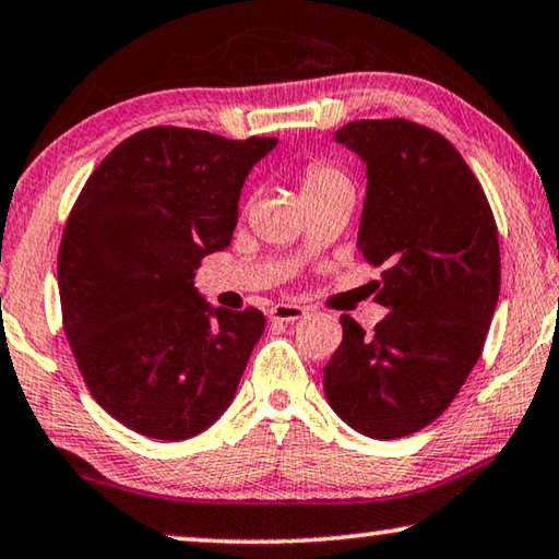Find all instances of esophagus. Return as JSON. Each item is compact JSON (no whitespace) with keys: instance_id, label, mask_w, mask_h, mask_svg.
Wrapping results in <instances>:
<instances>
[{"instance_id":"34e87169","label":"esophagus","mask_w":559,"mask_h":559,"mask_svg":"<svg viewBox=\"0 0 559 559\" xmlns=\"http://www.w3.org/2000/svg\"><path fill=\"white\" fill-rule=\"evenodd\" d=\"M269 313H271V321L294 323V321H298V318H304L308 313V308L298 306V304H276Z\"/></svg>"}]
</instances>
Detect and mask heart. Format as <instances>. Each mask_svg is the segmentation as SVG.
Masks as SVG:
<instances>
[{
  "instance_id": "b5f03b06",
  "label": "heart",
  "mask_w": 559,
  "mask_h": 559,
  "mask_svg": "<svg viewBox=\"0 0 559 559\" xmlns=\"http://www.w3.org/2000/svg\"><path fill=\"white\" fill-rule=\"evenodd\" d=\"M341 181H348V176H345L341 168L323 164V162L308 164L304 168V174H300V189H304V197H311V193L331 189V186L341 183Z\"/></svg>"
}]
</instances>
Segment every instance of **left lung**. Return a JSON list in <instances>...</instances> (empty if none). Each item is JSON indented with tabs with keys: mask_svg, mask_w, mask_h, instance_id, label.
Here are the masks:
<instances>
[{
	"mask_svg": "<svg viewBox=\"0 0 559 559\" xmlns=\"http://www.w3.org/2000/svg\"><path fill=\"white\" fill-rule=\"evenodd\" d=\"M368 168L358 246L383 265L388 313L366 333L341 316L323 368L328 403L358 432L395 440L455 401L500 296L498 226L480 181L450 141L407 119H360L335 131Z\"/></svg>",
	"mask_w": 559,
	"mask_h": 559,
	"instance_id": "8db88e82",
	"label": "left lung"
}]
</instances>
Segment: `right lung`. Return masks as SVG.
I'll return each instance as SVG.
<instances>
[{"label":"right lung","instance_id":"obj_1","mask_svg":"<svg viewBox=\"0 0 559 559\" xmlns=\"http://www.w3.org/2000/svg\"><path fill=\"white\" fill-rule=\"evenodd\" d=\"M273 136L152 127L88 176L59 243L61 325L88 393L139 436L186 440L231 405L259 308H209L193 271L224 251Z\"/></svg>","mask_w":559,"mask_h":559}]
</instances>
